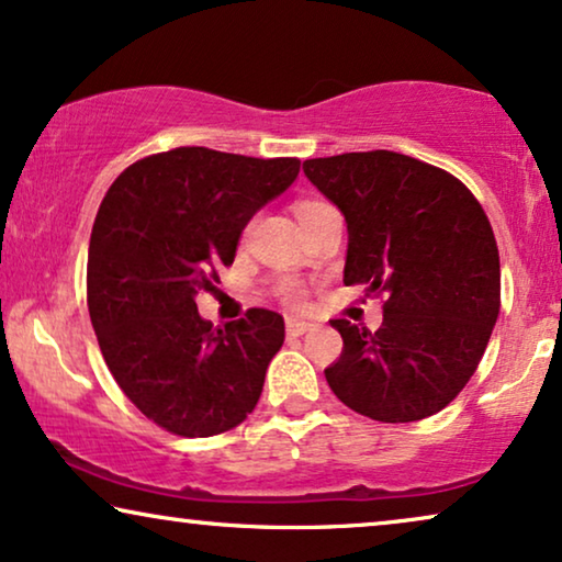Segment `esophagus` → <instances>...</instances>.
Returning a JSON list of instances; mask_svg holds the SVG:
<instances>
[{
    "mask_svg": "<svg viewBox=\"0 0 562 562\" xmlns=\"http://www.w3.org/2000/svg\"><path fill=\"white\" fill-rule=\"evenodd\" d=\"M310 329H314L312 322L294 319V317H289V319H286V335H289V337H302V335L310 333Z\"/></svg>",
    "mask_w": 562,
    "mask_h": 562,
    "instance_id": "esophagus-1",
    "label": "esophagus"
}]
</instances>
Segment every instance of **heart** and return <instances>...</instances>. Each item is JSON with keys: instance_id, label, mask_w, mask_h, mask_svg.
<instances>
[{"instance_id": "obj_1", "label": "heart", "mask_w": 562, "mask_h": 562, "mask_svg": "<svg viewBox=\"0 0 562 562\" xmlns=\"http://www.w3.org/2000/svg\"><path fill=\"white\" fill-rule=\"evenodd\" d=\"M317 206H322V202H302V204H296L299 220H302L304 214H310V212L317 210ZM279 291H281V296L286 299L289 304H302L304 302V291H302V286H299L296 281H283Z\"/></svg>"}]
</instances>
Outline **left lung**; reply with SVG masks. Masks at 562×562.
Segmentation results:
<instances>
[{"mask_svg":"<svg viewBox=\"0 0 562 562\" xmlns=\"http://www.w3.org/2000/svg\"><path fill=\"white\" fill-rule=\"evenodd\" d=\"M304 173L348 222L342 281L386 294L375 333L333 319L329 389L375 422L432 417L471 381L502 306L486 212L456 176L394 150L312 158Z\"/></svg>","mask_w":562,"mask_h":562,"instance_id":"left-lung-1","label":"left lung"}]
</instances>
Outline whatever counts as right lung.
<instances>
[{
    "instance_id": "right-lung-1",
    "label": "right lung",
    "mask_w": 562,
    "mask_h": 562,
    "mask_svg": "<svg viewBox=\"0 0 562 562\" xmlns=\"http://www.w3.org/2000/svg\"><path fill=\"white\" fill-rule=\"evenodd\" d=\"M299 158L173 148L125 168L99 206L89 243L87 302L104 363L158 427L212 437L256 409L283 317L248 310L214 329L196 294L260 206L299 176Z\"/></svg>"
}]
</instances>
